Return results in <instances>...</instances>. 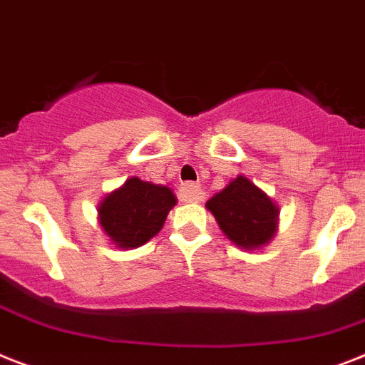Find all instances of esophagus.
<instances>
[{
	"label": "esophagus",
	"mask_w": 365,
	"mask_h": 365,
	"mask_svg": "<svg viewBox=\"0 0 365 365\" xmlns=\"http://www.w3.org/2000/svg\"><path fill=\"white\" fill-rule=\"evenodd\" d=\"M203 197V192H201V185L197 182H185L180 186V200L188 201V203H197Z\"/></svg>",
	"instance_id": "34e87169"
}]
</instances>
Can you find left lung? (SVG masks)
I'll use <instances>...</instances> for the list:
<instances>
[{
  "mask_svg": "<svg viewBox=\"0 0 365 365\" xmlns=\"http://www.w3.org/2000/svg\"><path fill=\"white\" fill-rule=\"evenodd\" d=\"M222 233L242 250H261L278 231L279 209L264 190L239 175L205 205Z\"/></svg>",
  "mask_w": 365,
  "mask_h": 365,
  "instance_id": "1",
  "label": "left lung"
}]
</instances>
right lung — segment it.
Segmentation results:
<instances>
[{
	"mask_svg": "<svg viewBox=\"0 0 365 365\" xmlns=\"http://www.w3.org/2000/svg\"><path fill=\"white\" fill-rule=\"evenodd\" d=\"M175 205L171 188L130 177L102 197L98 224L115 248H140L162 230Z\"/></svg>",
	"mask_w": 365,
	"mask_h": 365,
	"instance_id": "right-lung-1",
	"label": "right lung"
}]
</instances>
